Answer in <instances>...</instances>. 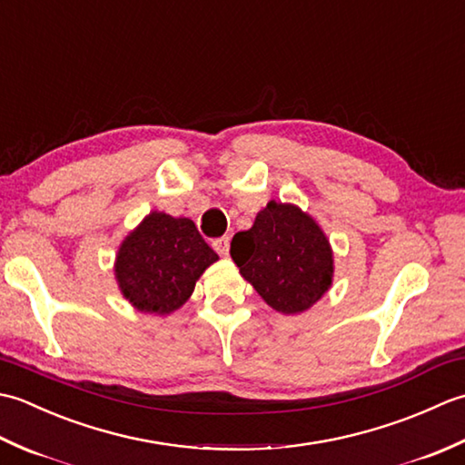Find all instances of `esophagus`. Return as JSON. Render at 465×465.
Here are the masks:
<instances>
[{
  "instance_id": "obj_1",
  "label": "esophagus",
  "mask_w": 465,
  "mask_h": 465,
  "mask_svg": "<svg viewBox=\"0 0 465 465\" xmlns=\"http://www.w3.org/2000/svg\"><path fill=\"white\" fill-rule=\"evenodd\" d=\"M213 250L222 255V258H227L230 255V238H220L213 242Z\"/></svg>"
}]
</instances>
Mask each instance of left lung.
<instances>
[{
	"label": "left lung",
	"mask_w": 465,
	"mask_h": 465,
	"mask_svg": "<svg viewBox=\"0 0 465 465\" xmlns=\"http://www.w3.org/2000/svg\"><path fill=\"white\" fill-rule=\"evenodd\" d=\"M232 260L272 310L298 315L333 282V250L320 223L293 203L272 200L232 240Z\"/></svg>",
	"instance_id": "1"
}]
</instances>
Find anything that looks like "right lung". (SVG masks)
<instances>
[{"label": "right lung", "mask_w": 465, "mask_h": 465, "mask_svg": "<svg viewBox=\"0 0 465 465\" xmlns=\"http://www.w3.org/2000/svg\"><path fill=\"white\" fill-rule=\"evenodd\" d=\"M217 260L192 220L150 212L117 248L114 275L137 312L170 315L190 300L195 282Z\"/></svg>", "instance_id": "obj_1"}]
</instances>
